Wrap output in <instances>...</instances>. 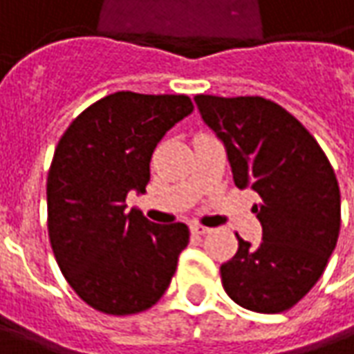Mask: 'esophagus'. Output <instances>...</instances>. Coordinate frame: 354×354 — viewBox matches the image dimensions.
<instances>
[{
  "label": "esophagus",
  "instance_id": "esophagus-1",
  "mask_svg": "<svg viewBox=\"0 0 354 354\" xmlns=\"http://www.w3.org/2000/svg\"><path fill=\"white\" fill-rule=\"evenodd\" d=\"M191 232H193V234H196V236H205V234H208V232H210V227L194 224V226H191Z\"/></svg>",
  "mask_w": 354,
  "mask_h": 354
}]
</instances>
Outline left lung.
Masks as SVG:
<instances>
[{"label":"left lung","mask_w":354,"mask_h":354,"mask_svg":"<svg viewBox=\"0 0 354 354\" xmlns=\"http://www.w3.org/2000/svg\"><path fill=\"white\" fill-rule=\"evenodd\" d=\"M203 120L224 142L234 183L261 196L257 248L238 236L220 267L226 294L241 308L279 314L298 304L337 245L341 194L331 163L286 109L263 97L196 95Z\"/></svg>","instance_id":"obj_1"}]
</instances>
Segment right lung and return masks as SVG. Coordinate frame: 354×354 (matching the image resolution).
<instances>
[{
	"label": "right lung",
	"mask_w": 354,
	"mask_h": 354,
	"mask_svg": "<svg viewBox=\"0 0 354 354\" xmlns=\"http://www.w3.org/2000/svg\"><path fill=\"white\" fill-rule=\"evenodd\" d=\"M193 109L187 95L118 91L73 118L56 146L46 179L50 245L68 284L97 312H144L171 282L189 227L124 212V201L146 191L158 142Z\"/></svg>",
	"instance_id": "right-lung-1"
}]
</instances>
